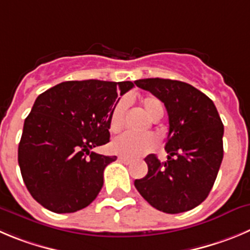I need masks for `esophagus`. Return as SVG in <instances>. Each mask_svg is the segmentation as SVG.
<instances>
[{
  "label": "esophagus",
  "instance_id": "1",
  "mask_svg": "<svg viewBox=\"0 0 250 250\" xmlns=\"http://www.w3.org/2000/svg\"><path fill=\"white\" fill-rule=\"evenodd\" d=\"M118 160L122 163H125V164H130V163H132V160L128 159V158H125V157H120L118 158Z\"/></svg>",
  "mask_w": 250,
  "mask_h": 250
}]
</instances>
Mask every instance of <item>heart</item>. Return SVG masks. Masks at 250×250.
<instances>
[{
  "label": "heart",
  "mask_w": 250,
  "mask_h": 250,
  "mask_svg": "<svg viewBox=\"0 0 250 250\" xmlns=\"http://www.w3.org/2000/svg\"><path fill=\"white\" fill-rule=\"evenodd\" d=\"M141 104L149 117L158 120L163 116L164 107L159 99L154 96H146L141 100ZM128 104L125 100H121L113 107L109 117V130L112 133H118L125 125V117ZM157 146V138L151 134H133L123 133L117 138H114L111 144L112 150L118 155L125 158H137L150 151Z\"/></svg>",
  "instance_id": "heart-1"
}]
</instances>
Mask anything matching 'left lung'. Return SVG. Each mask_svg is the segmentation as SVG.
<instances>
[{"instance_id": "8db88e82", "label": "left lung", "mask_w": 250, "mask_h": 250, "mask_svg": "<svg viewBox=\"0 0 250 250\" xmlns=\"http://www.w3.org/2000/svg\"><path fill=\"white\" fill-rule=\"evenodd\" d=\"M164 104L169 133L162 163L146 158L148 174L134 181L143 199L165 213L190 211L206 200L223 159V123L216 106L204 92L169 79L134 81Z\"/></svg>"}]
</instances>
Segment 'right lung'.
<instances>
[{"label": "right lung", "mask_w": 250, "mask_h": 250, "mask_svg": "<svg viewBox=\"0 0 250 250\" xmlns=\"http://www.w3.org/2000/svg\"><path fill=\"white\" fill-rule=\"evenodd\" d=\"M130 81H65L41 93L25 118L18 146L23 181L34 200L55 213L85 208L117 157L93 148L109 142V117Z\"/></svg>", "instance_id": "obj_1"}]
</instances>
